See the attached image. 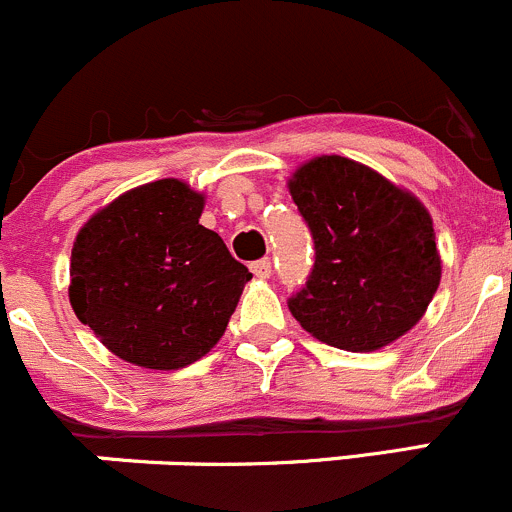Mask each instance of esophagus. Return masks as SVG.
Segmentation results:
<instances>
[{
    "label": "esophagus",
    "mask_w": 512,
    "mask_h": 512,
    "mask_svg": "<svg viewBox=\"0 0 512 512\" xmlns=\"http://www.w3.org/2000/svg\"><path fill=\"white\" fill-rule=\"evenodd\" d=\"M271 268V258H261V261L251 263V273H254L256 278H268L271 276Z\"/></svg>",
    "instance_id": "obj_1"
}]
</instances>
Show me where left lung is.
<instances>
[{
	"label": "left lung",
	"mask_w": 512,
	"mask_h": 512,
	"mask_svg": "<svg viewBox=\"0 0 512 512\" xmlns=\"http://www.w3.org/2000/svg\"><path fill=\"white\" fill-rule=\"evenodd\" d=\"M288 189L316 249L308 281L288 298L293 318L318 341L353 353L411 331L440 283L421 201L343 156L308 161Z\"/></svg>",
	"instance_id": "left-lung-1"
}]
</instances>
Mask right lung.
<instances>
[{"label": "right lung", "mask_w": 512, "mask_h": 512, "mask_svg": "<svg viewBox=\"0 0 512 512\" xmlns=\"http://www.w3.org/2000/svg\"><path fill=\"white\" fill-rule=\"evenodd\" d=\"M201 211L204 196L161 179L126 191L79 231L69 301L124 361L174 371L224 336L251 273L199 224Z\"/></svg>", "instance_id": "obj_1"}]
</instances>
